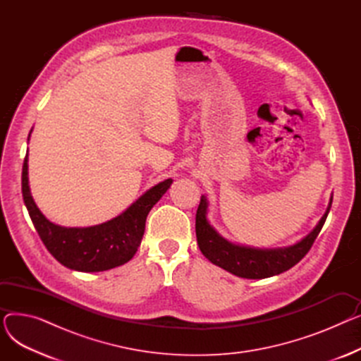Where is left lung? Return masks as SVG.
I'll return each instance as SVG.
<instances>
[{
    "label": "left lung",
    "instance_id": "8db88e82",
    "mask_svg": "<svg viewBox=\"0 0 361 361\" xmlns=\"http://www.w3.org/2000/svg\"><path fill=\"white\" fill-rule=\"evenodd\" d=\"M331 203L328 211L322 216L316 228L300 243L291 245V247L262 250L241 247L222 238L206 219L207 202L202 196L200 204L196 212V237L199 249L206 259H209L216 267L228 271L237 276L247 279H262L269 278L278 274H282L293 268L302 257H305L319 235L322 226H324L326 216L331 211Z\"/></svg>",
    "mask_w": 361,
    "mask_h": 361
}]
</instances>
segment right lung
Returning <instances> with one entry per match:
<instances>
[{"instance_id": "1", "label": "right lung", "mask_w": 361, "mask_h": 361, "mask_svg": "<svg viewBox=\"0 0 361 361\" xmlns=\"http://www.w3.org/2000/svg\"><path fill=\"white\" fill-rule=\"evenodd\" d=\"M30 136V135H29ZM173 180L152 187L120 216L87 228H64L49 222L35 204L27 184V155L22 171V193L30 219L48 252L68 269L108 271L127 263L142 243L149 211L164 196Z\"/></svg>"}]
</instances>
